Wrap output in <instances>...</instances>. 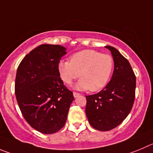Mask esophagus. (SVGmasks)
<instances>
[{
	"mask_svg": "<svg viewBox=\"0 0 153 153\" xmlns=\"http://www.w3.org/2000/svg\"><path fill=\"white\" fill-rule=\"evenodd\" d=\"M73 96H74V97L76 98V97H78V96H80V94H79V93L74 92V93H73Z\"/></svg>",
	"mask_w": 153,
	"mask_h": 153,
	"instance_id": "34e87169",
	"label": "esophagus"
}]
</instances>
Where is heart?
Here are the masks:
<instances>
[{"label": "heart", "instance_id": "obj_1", "mask_svg": "<svg viewBox=\"0 0 153 153\" xmlns=\"http://www.w3.org/2000/svg\"><path fill=\"white\" fill-rule=\"evenodd\" d=\"M58 72L66 85L79 77L81 80L75 88L95 92L102 89L108 84L114 68V59L110 55L101 53L94 50H85L70 56V62L60 60Z\"/></svg>", "mask_w": 153, "mask_h": 153}]
</instances>
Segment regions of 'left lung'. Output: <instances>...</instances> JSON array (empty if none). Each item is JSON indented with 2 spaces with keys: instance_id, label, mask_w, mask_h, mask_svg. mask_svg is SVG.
I'll use <instances>...</instances> for the list:
<instances>
[{
  "instance_id": "obj_1",
  "label": "left lung",
  "mask_w": 153,
  "mask_h": 153,
  "mask_svg": "<svg viewBox=\"0 0 153 153\" xmlns=\"http://www.w3.org/2000/svg\"><path fill=\"white\" fill-rule=\"evenodd\" d=\"M105 48L113 57V74L102 91L86 96L85 108L91 126L101 131L116 128L126 118L134 102L136 89V76L128 59L113 47Z\"/></svg>"
}]
</instances>
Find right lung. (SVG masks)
Segmentation results:
<instances>
[{"label":"right lung","mask_w":153,"mask_h":153,"mask_svg":"<svg viewBox=\"0 0 153 153\" xmlns=\"http://www.w3.org/2000/svg\"><path fill=\"white\" fill-rule=\"evenodd\" d=\"M60 45L41 44L17 68L15 94L24 118L36 131L51 134L63 128L73 93L64 85L58 63L66 54Z\"/></svg>","instance_id":"right-lung-1"}]
</instances>
